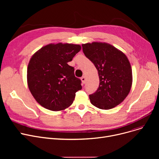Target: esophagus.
<instances>
[{"instance_id":"esophagus-1","label":"esophagus","mask_w":159,"mask_h":159,"mask_svg":"<svg viewBox=\"0 0 159 159\" xmlns=\"http://www.w3.org/2000/svg\"><path fill=\"white\" fill-rule=\"evenodd\" d=\"M81 80H82V82L83 84H85L86 80V77H85L84 76H83V77H81Z\"/></svg>"}]
</instances>
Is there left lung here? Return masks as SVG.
<instances>
[{"label":"left lung","instance_id":"left-lung-1","mask_svg":"<svg viewBox=\"0 0 159 159\" xmlns=\"http://www.w3.org/2000/svg\"><path fill=\"white\" fill-rule=\"evenodd\" d=\"M82 50L98 73L99 86L89 95L90 102L101 110H110L122 103L133 82L132 70L127 56L113 46L100 42L82 44Z\"/></svg>","mask_w":159,"mask_h":159}]
</instances>
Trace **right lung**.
<instances>
[{"label": "right lung", "instance_id": "add662e5", "mask_svg": "<svg viewBox=\"0 0 159 159\" xmlns=\"http://www.w3.org/2000/svg\"><path fill=\"white\" fill-rule=\"evenodd\" d=\"M81 49L79 44H49L31 57L27 70L28 88L36 101L51 111L70 107L82 89L74 68L68 64Z\"/></svg>", "mask_w": 159, "mask_h": 159}]
</instances>
